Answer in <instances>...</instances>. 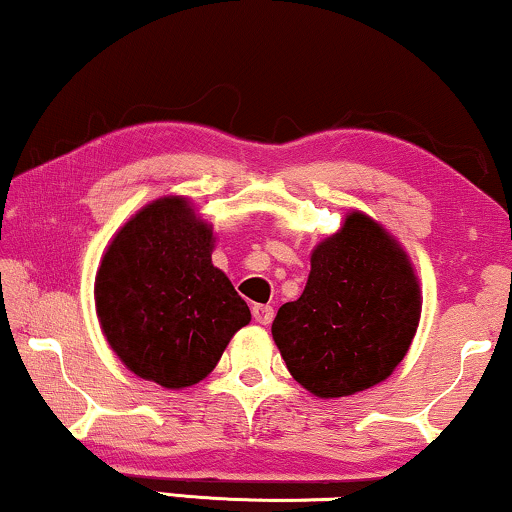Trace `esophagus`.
Masks as SVG:
<instances>
[{
	"instance_id": "1",
	"label": "esophagus",
	"mask_w": 512,
	"mask_h": 512,
	"mask_svg": "<svg viewBox=\"0 0 512 512\" xmlns=\"http://www.w3.org/2000/svg\"><path fill=\"white\" fill-rule=\"evenodd\" d=\"M251 312H254V319L258 321V324H263V326H268L272 317H275V310H272L270 305H254L251 307Z\"/></svg>"
}]
</instances>
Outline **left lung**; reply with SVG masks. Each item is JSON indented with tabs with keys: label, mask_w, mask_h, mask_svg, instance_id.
I'll list each match as a JSON object with an SVG mask.
<instances>
[{
	"label": "left lung",
	"mask_w": 512,
	"mask_h": 512,
	"mask_svg": "<svg viewBox=\"0 0 512 512\" xmlns=\"http://www.w3.org/2000/svg\"><path fill=\"white\" fill-rule=\"evenodd\" d=\"M422 300L405 251L366 214L312 251L303 296L272 321L289 373L321 398L387 380L415 338Z\"/></svg>",
	"instance_id": "8db88e82"
}]
</instances>
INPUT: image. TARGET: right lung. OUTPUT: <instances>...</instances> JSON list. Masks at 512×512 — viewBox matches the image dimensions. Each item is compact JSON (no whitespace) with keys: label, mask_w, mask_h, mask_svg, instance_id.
<instances>
[{"label":"right lung","mask_w":512,"mask_h":512,"mask_svg":"<svg viewBox=\"0 0 512 512\" xmlns=\"http://www.w3.org/2000/svg\"><path fill=\"white\" fill-rule=\"evenodd\" d=\"M212 228L184 198L151 202L118 230L95 279L104 338L132 373L167 389L200 382L251 312L212 265Z\"/></svg>","instance_id":"add662e5"}]
</instances>
